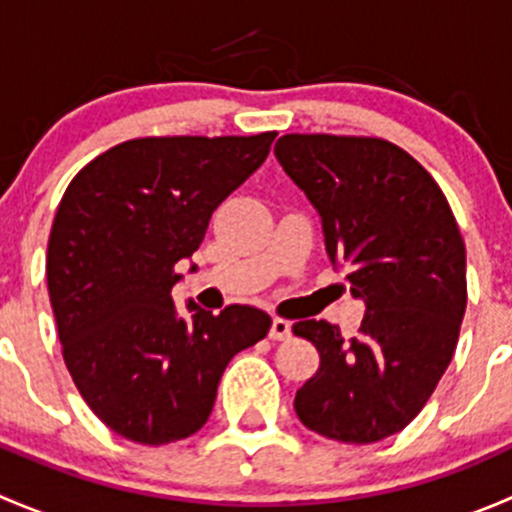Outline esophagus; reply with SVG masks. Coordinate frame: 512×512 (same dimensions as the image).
<instances>
[{"label":"esophagus","instance_id":"34e87169","mask_svg":"<svg viewBox=\"0 0 512 512\" xmlns=\"http://www.w3.org/2000/svg\"><path fill=\"white\" fill-rule=\"evenodd\" d=\"M289 337H292V324H289L287 319H280V317L272 319L270 339H275V342H285V339H289Z\"/></svg>","mask_w":512,"mask_h":512}]
</instances>
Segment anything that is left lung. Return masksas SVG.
I'll list each match as a JSON object with an SVG mask.
<instances>
[{
	"mask_svg": "<svg viewBox=\"0 0 512 512\" xmlns=\"http://www.w3.org/2000/svg\"><path fill=\"white\" fill-rule=\"evenodd\" d=\"M285 173L322 218L334 267L366 304L359 334L304 319L292 327L319 352L294 396L309 431L374 443L414 421L451 364L466 312V245L446 195L418 160L381 138L289 133Z\"/></svg>",
	"mask_w": 512,
	"mask_h": 512,
	"instance_id": "8db88e82",
	"label": "left lung"
}]
</instances>
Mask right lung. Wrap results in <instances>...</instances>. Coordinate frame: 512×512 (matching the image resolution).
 Returning <instances> with one entry per match:
<instances>
[{"label": "right lung", "mask_w": 512, "mask_h": 512, "mask_svg": "<svg viewBox=\"0 0 512 512\" xmlns=\"http://www.w3.org/2000/svg\"><path fill=\"white\" fill-rule=\"evenodd\" d=\"M275 136L133 138L66 188L46 250L51 309L76 389L118 436L143 446L193 436L232 356L270 332V314L247 304L215 317L188 299L180 317L170 289Z\"/></svg>", "instance_id": "add662e5"}]
</instances>
